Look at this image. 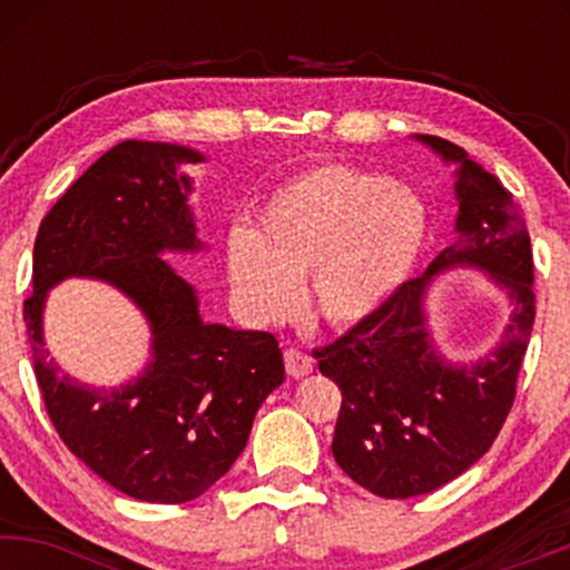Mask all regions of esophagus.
<instances>
[{
    "label": "esophagus",
    "instance_id": "esophagus-1",
    "mask_svg": "<svg viewBox=\"0 0 570 570\" xmlns=\"http://www.w3.org/2000/svg\"><path fill=\"white\" fill-rule=\"evenodd\" d=\"M284 362H286V372H289L292 377H305L307 372L313 370V358L299 348H286Z\"/></svg>",
    "mask_w": 570,
    "mask_h": 570
}]
</instances>
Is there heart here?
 Here are the masks:
<instances>
[{
    "label": "heart",
    "mask_w": 570,
    "mask_h": 570,
    "mask_svg": "<svg viewBox=\"0 0 570 570\" xmlns=\"http://www.w3.org/2000/svg\"><path fill=\"white\" fill-rule=\"evenodd\" d=\"M429 214L410 187L367 168L326 163L284 181L259 212L257 233L227 244L233 292L265 324L307 303L330 326L375 316L410 278Z\"/></svg>",
    "instance_id": "b5f03b06"
}]
</instances>
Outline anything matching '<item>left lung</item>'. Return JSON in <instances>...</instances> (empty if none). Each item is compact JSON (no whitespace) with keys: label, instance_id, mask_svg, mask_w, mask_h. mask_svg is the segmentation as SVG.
I'll list each match as a JSON object with an SVG mask.
<instances>
[{"label":"left lung","instance_id":"8db88e82","mask_svg":"<svg viewBox=\"0 0 570 570\" xmlns=\"http://www.w3.org/2000/svg\"><path fill=\"white\" fill-rule=\"evenodd\" d=\"M455 163V244L367 322L313 351L343 391L332 455L356 485L381 499H412L448 485L488 453L514 402L517 372L535 318L533 254L512 193L440 136H415ZM453 266L482 269L513 303L491 356L448 363L428 332L425 292Z\"/></svg>","mask_w":570,"mask_h":570}]
</instances>
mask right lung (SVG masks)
Returning <instances> with one entry per match:
<instances>
[{"label":"right lung","mask_w":570,"mask_h":570,"mask_svg":"<svg viewBox=\"0 0 570 570\" xmlns=\"http://www.w3.org/2000/svg\"><path fill=\"white\" fill-rule=\"evenodd\" d=\"M200 153L120 141L48 212L35 240V294L23 303L35 375L63 444L104 482L149 503L206 493L244 453L254 415L284 383L271 332L206 324L198 292L163 252H203L179 168ZM67 277L112 283L145 313L150 362L122 386H88L43 348L47 292Z\"/></svg>","instance_id":"1"}]
</instances>
